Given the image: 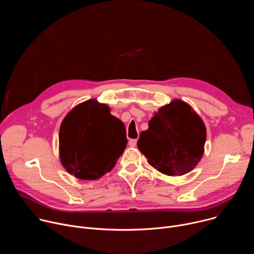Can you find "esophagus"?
I'll return each instance as SVG.
<instances>
[{
	"mask_svg": "<svg viewBox=\"0 0 254 254\" xmlns=\"http://www.w3.org/2000/svg\"><path fill=\"white\" fill-rule=\"evenodd\" d=\"M136 142H137V139H129L128 140V144L130 147H135L136 146Z\"/></svg>",
	"mask_w": 254,
	"mask_h": 254,
	"instance_id": "obj_1",
	"label": "esophagus"
}]
</instances>
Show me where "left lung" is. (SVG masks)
<instances>
[{
  "mask_svg": "<svg viewBox=\"0 0 254 254\" xmlns=\"http://www.w3.org/2000/svg\"><path fill=\"white\" fill-rule=\"evenodd\" d=\"M206 127L185 101L174 99L162 106L140 132L138 150L148 163L168 176L191 172L202 159Z\"/></svg>",
  "mask_w": 254,
  "mask_h": 254,
  "instance_id": "1",
  "label": "left lung"
}]
</instances>
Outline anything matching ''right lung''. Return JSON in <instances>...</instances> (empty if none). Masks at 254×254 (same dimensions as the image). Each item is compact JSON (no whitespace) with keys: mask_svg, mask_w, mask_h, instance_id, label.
<instances>
[{"mask_svg":"<svg viewBox=\"0 0 254 254\" xmlns=\"http://www.w3.org/2000/svg\"><path fill=\"white\" fill-rule=\"evenodd\" d=\"M125 125L111 108L86 100L67 114L59 129V155L66 171L80 180L110 172L127 147Z\"/></svg>","mask_w":254,"mask_h":254,"instance_id":"add662e5","label":"right lung"}]
</instances>
